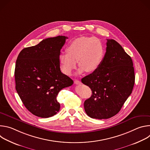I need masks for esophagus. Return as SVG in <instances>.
Returning <instances> with one entry per match:
<instances>
[{"label":"esophagus","instance_id":"1","mask_svg":"<svg viewBox=\"0 0 150 150\" xmlns=\"http://www.w3.org/2000/svg\"><path fill=\"white\" fill-rule=\"evenodd\" d=\"M74 83H75V84H76V85H80V84H81V82L79 81V80H75V81H74Z\"/></svg>","mask_w":150,"mask_h":150}]
</instances>
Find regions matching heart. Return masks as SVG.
<instances>
[{
	"label": "heart",
	"mask_w": 150,
	"mask_h": 150,
	"mask_svg": "<svg viewBox=\"0 0 150 150\" xmlns=\"http://www.w3.org/2000/svg\"><path fill=\"white\" fill-rule=\"evenodd\" d=\"M67 53L59 56V62L63 74L71 75L76 67L79 72L84 71L91 73L98 69L104 54V47L101 41L93 37H81L74 39L67 49Z\"/></svg>",
	"instance_id": "obj_1"
}]
</instances>
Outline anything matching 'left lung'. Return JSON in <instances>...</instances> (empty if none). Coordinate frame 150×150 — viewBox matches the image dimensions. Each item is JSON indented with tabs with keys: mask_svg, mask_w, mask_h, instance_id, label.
Wrapping results in <instances>:
<instances>
[{
	"mask_svg": "<svg viewBox=\"0 0 150 150\" xmlns=\"http://www.w3.org/2000/svg\"><path fill=\"white\" fill-rule=\"evenodd\" d=\"M106 52L100 65L82 82L92 91L84 102V109L91 118H110L120 110L132 93L135 83L133 62L117 41L107 39Z\"/></svg>",
	"mask_w": 150,
	"mask_h": 150,
	"instance_id": "8db88e82",
	"label": "left lung"
}]
</instances>
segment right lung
I'll list each match as a JSON object with an SVG mask.
<instances>
[{"mask_svg": "<svg viewBox=\"0 0 150 150\" xmlns=\"http://www.w3.org/2000/svg\"><path fill=\"white\" fill-rule=\"evenodd\" d=\"M67 38L59 35L42 40L23 49L17 57L16 90L27 110L38 117L55 115L60 110L59 92L74 83L60 69V50Z\"/></svg>", "mask_w": 150, "mask_h": 150, "instance_id": "right-lung-1", "label": "right lung"}]
</instances>
